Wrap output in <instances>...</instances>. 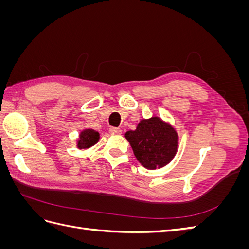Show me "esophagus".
<instances>
[{
    "mask_svg": "<svg viewBox=\"0 0 249 249\" xmlns=\"http://www.w3.org/2000/svg\"><path fill=\"white\" fill-rule=\"evenodd\" d=\"M109 133L111 135H120L123 133V131H122V129H119V127H110Z\"/></svg>",
    "mask_w": 249,
    "mask_h": 249,
    "instance_id": "1",
    "label": "esophagus"
}]
</instances>
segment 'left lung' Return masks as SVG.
Here are the masks:
<instances>
[{"label": "left lung", "instance_id": "obj_1", "mask_svg": "<svg viewBox=\"0 0 249 249\" xmlns=\"http://www.w3.org/2000/svg\"><path fill=\"white\" fill-rule=\"evenodd\" d=\"M124 137L130 142L136 159L146 169L166 166L178 152L177 130L158 116L141 119L136 130L127 131Z\"/></svg>", "mask_w": 249, "mask_h": 249}]
</instances>
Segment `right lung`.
<instances>
[{"label": "right lung", "mask_w": 249, "mask_h": 249, "mask_svg": "<svg viewBox=\"0 0 249 249\" xmlns=\"http://www.w3.org/2000/svg\"><path fill=\"white\" fill-rule=\"evenodd\" d=\"M100 140V133L93 129H85L80 132L77 139V147L79 149H86L96 144Z\"/></svg>", "instance_id": "right-lung-1"}]
</instances>
